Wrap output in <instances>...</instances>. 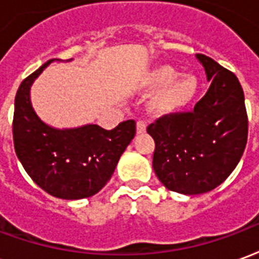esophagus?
<instances>
[{
    "instance_id": "1",
    "label": "esophagus",
    "mask_w": 259,
    "mask_h": 259,
    "mask_svg": "<svg viewBox=\"0 0 259 259\" xmlns=\"http://www.w3.org/2000/svg\"><path fill=\"white\" fill-rule=\"evenodd\" d=\"M136 129H137V133L141 135V133H144L147 129V123L146 122H143V120H139L137 123H136Z\"/></svg>"
}]
</instances>
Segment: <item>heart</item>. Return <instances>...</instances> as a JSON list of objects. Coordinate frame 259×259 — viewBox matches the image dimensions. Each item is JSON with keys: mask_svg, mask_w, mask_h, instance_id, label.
I'll use <instances>...</instances> for the list:
<instances>
[{"mask_svg": "<svg viewBox=\"0 0 259 259\" xmlns=\"http://www.w3.org/2000/svg\"><path fill=\"white\" fill-rule=\"evenodd\" d=\"M147 90L157 91L154 108L163 113L178 112L190 105L197 96L198 81L193 74H182L169 65L157 66L143 77Z\"/></svg>", "mask_w": 259, "mask_h": 259, "instance_id": "obj_1", "label": "heart"}]
</instances>
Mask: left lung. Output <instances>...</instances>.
Returning a JSON list of instances; mask_svg holds the SVG:
<instances>
[{"mask_svg": "<svg viewBox=\"0 0 259 259\" xmlns=\"http://www.w3.org/2000/svg\"><path fill=\"white\" fill-rule=\"evenodd\" d=\"M211 81L191 112L169 113L147 127L155 141L152 168L168 190L194 195L213 190L244 152L248 120L239 79L197 54Z\"/></svg>", "mask_w": 259, "mask_h": 259, "instance_id": "8db88e82", "label": "left lung"}]
</instances>
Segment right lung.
<instances>
[{"mask_svg":"<svg viewBox=\"0 0 259 259\" xmlns=\"http://www.w3.org/2000/svg\"><path fill=\"white\" fill-rule=\"evenodd\" d=\"M54 59L26 77L15 97V152L37 186L62 200L97 194L111 179L120 155L136 135L133 119L105 130L98 124L55 129L38 118L30 87Z\"/></svg>","mask_w":259,"mask_h":259,"instance_id":"add662e5","label":"right lung"}]
</instances>
